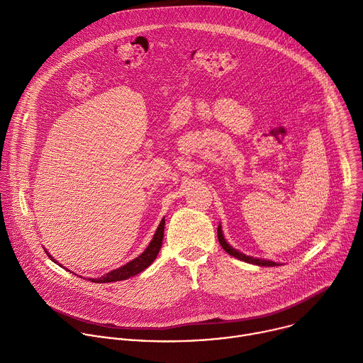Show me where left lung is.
Segmentation results:
<instances>
[{
    "label": "left lung",
    "mask_w": 363,
    "mask_h": 363,
    "mask_svg": "<svg viewBox=\"0 0 363 363\" xmlns=\"http://www.w3.org/2000/svg\"><path fill=\"white\" fill-rule=\"evenodd\" d=\"M217 234H218V241L221 244V247L225 250V252H228L230 255L238 258V260H242L245 263H250V264H255V266H267V267H274V266H279L277 263L274 262H270V260H260V258H254V257H250V255H245L240 251H237L235 248H233L224 238L223 235V230H221V225H218V230H217Z\"/></svg>",
    "instance_id": "1"
}]
</instances>
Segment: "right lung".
Here are the masks:
<instances>
[{
  "instance_id": "add662e5",
  "label": "right lung",
  "mask_w": 363,
  "mask_h": 363,
  "mask_svg": "<svg viewBox=\"0 0 363 363\" xmlns=\"http://www.w3.org/2000/svg\"><path fill=\"white\" fill-rule=\"evenodd\" d=\"M164 230H165V220L162 218V221H161V224H160L157 233H155L152 241L149 242V245L146 247V250H145L139 257H136L135 260L129 262L128 264L122 266L121 269L108 273L106 276L99 277V279H90V280L94 281V283L121 281V280H126V279H129V277H132V276H135V274L143 272L146 267H149V266L153 263V260H155V258H157V255H158V252H160V250H161L162 240H164ZM45 252H47V251H45ZM47 254H48V252H47ZM48 257L51 258V260L55 262L53 257H51V255H48Z\"/></svg>"
}]
</instances>
